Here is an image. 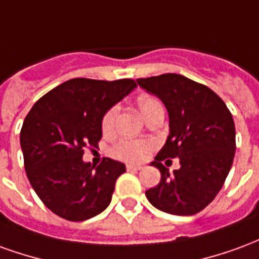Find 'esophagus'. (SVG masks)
<instances>
[{
	"instance_id": "34e87169",
	"label": "esophagus",
	"mask_w": 259,
	"mask_h": 259,
	"mask_svg": "<svg viewBox=\"0 0 259 259\" xmlns=\"http://www.w3.org/2000/svg\"><path fill=\"white\" fill-rule=\"evenodd\" d=\"M126 169H127V170H140L141 166L140 165H132V163H127V165H126Z\"/></svg>"
}]
</instances>
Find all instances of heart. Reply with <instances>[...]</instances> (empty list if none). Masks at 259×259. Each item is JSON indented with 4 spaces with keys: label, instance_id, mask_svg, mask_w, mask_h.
Returning <instances> with one entry per match:
<instances>
[{
    "label": "heart",
    "instance_id": "1",
    "mask_svg": "<svg viewBox=\"0 0 259 259\" xmlns=\"http://www.w3.org/2000/svg\"><path fill=\"white\" fill-rule=\"evenodd\" d=\"M137 104H139V108H140L144 118H147L157 108L162 107L157 98L148 96L140 97ZM116 115H118V107L109 108L107 112L104 113L101 120V129L105 135L112 133L115 129ZM151 146V143L147 140H120L112 148V154L115 157L124 159V161H141L147 155V152L150 151Z\"/></svg>",
    "mask_w": 259,
    "mask_h": 259
}]
</instances>
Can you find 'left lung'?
I'll use <instances>...</instances> for the list:
<instances>
[{
	"instance_id": "8db88e82",
	"label": "left lung",
	"mask_w": 259,
	"mask_h": 259,
	"mask_svg": "<svg viewBox=\"0 0 259 259\" xmlns=\"http://www.w3.org/2000/svg\"><path fill=\"white\" fill-rule=\"evenodd\" d=\"M157 96L169 115V136L151 165L161 182L146 191L157 209L189 217L202 211L222 189L233 163L236 129L226 104L206 85L182 74L137 79ZM179 157L181 168L169 174L160 161Z\"/></svg>"
}]
</instances>
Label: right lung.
Listing matches in <instances>:
<instances>
[{
    "mask_svg": "<svg viewBox=\"0 0 259 259\" xmlns=\"http://www.w3.org/2000/svg\"><path fill=\"white\" fill-rule=\"evenodd\" d=\"M132 79H72L41 97L20 130L27 179L50 211L80 222L111 202L124 163L107 158L98 166L83 161V148L101 140L104 113L135 90Z\"/></svg>",
    "mask_w": 259,
    "mask_h": 259,
    "instance_id": "1",
    "label": "right lung"
}]
</instances>
